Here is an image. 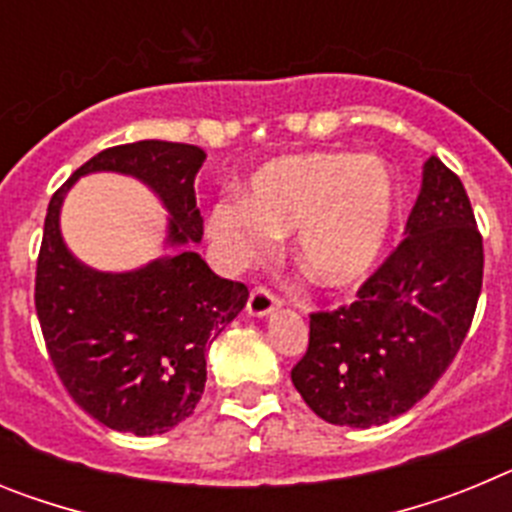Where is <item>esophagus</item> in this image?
I'll list each match as a JSON object with an SVG mask.
<instances>
[{"label":"esophagus","mask_w":512,"mask_h":512,"mask_svg":"<svg viewBox=\"0 0 512 512\" xmlns=\"http://www.w3.org/2000/svg\"><path fill=\"white\" fill-rule=\"evenodd\" d=\"M279 307V300L274 295H271L269 289L259 287V289H253L251 297H248V315L251 318H266V315H271V312L277 310Z\"/></svg>","instance_id":"1"}]
</instances>
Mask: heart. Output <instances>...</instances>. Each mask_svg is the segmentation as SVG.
<instances>
[{
	"label": "heart",
	"mask_w": 512,
	"mask_h": 512,
	"mask_svg": "<svg viewBox=\"0 0 512 512\" xmlns=\"http://www.w3.org/2000/svg\"><path fill=\"white\" fill-rule=\"evenodd\" d=\"M397 179L374 153L310 151L277 156L248 176L246 194L217 202L207 233L228 269H246L295 233L307 279L346 292L372 277L397 225Z\"/></svg>",
	"instance_id": "1"
}]
</instances>
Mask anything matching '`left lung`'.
Wrapping results in <instances>:
<instances>
[{
    "instance_id": "8db88e82",
    "label": "left lung",
    "mask_w": 512,
    "mask_h": 512,
    "mask_svg": "<svg viewBox=\"0 0 512 512\" xmlns=\"http://www.w3.org/2000/svg\"><path fill=\"white\" fill-rule=\"evenodd\" d=\"M405 241L354 305L310 315L292 384L318 418L372 428L408 413L454 361L482 289V235L459 176L431 156Z\"/></svg>"
}]
</instances>
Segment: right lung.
Listing matches in <instances>:
<instances>
[{
	"label": "right lung",
	"mask_w": 512,
	"mask_h": 512,
	"mask_svg": "<svg viewBox=\"0 0 512 512\" xmlns=\"http://www.w3.org/2000/svg\"><path fill=\"white\" fill-rule=\"evenodd\" d=\"M205 151L138 140L89 158L51 197L35 277V310L58 379L76 405L112 431L156 436L194 413L207 348L246 307L248 289L220 279L194 243L202 217L194 176ZM122 173L146 183L170 215L167 253L130 272L76 260L60 233L65 194L81 175Z\"/></svg>",
	"instance_id": "right-lung-1"
}]
</instances>
